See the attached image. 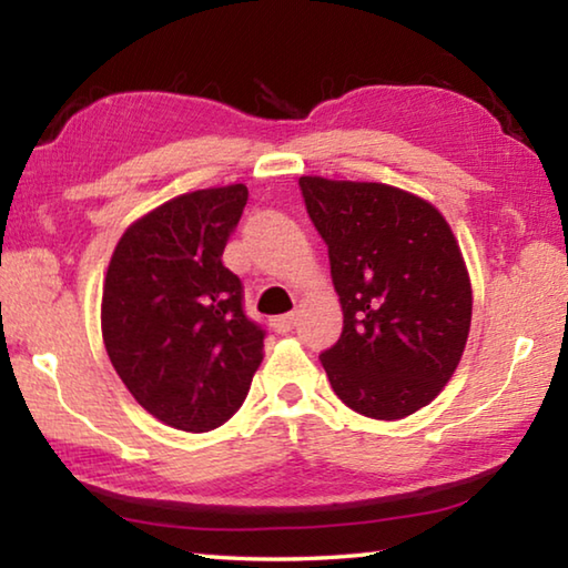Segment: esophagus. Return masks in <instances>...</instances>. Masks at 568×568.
Masks as SVG:
<instances>
[{
	"label": "esophagus",
	"instance_id": "1",
	"mask_svg": "<svg viewBox=\"0 0 568 568\" xmlns=\"http://www.w3.org/2000/svg\"><path fill=\"white\" fill-rule=\"evenodd\" d=\"M297 325V313H287V315H277V318L273 321V328L277 333H291Z\"/></svg>",
	"mask_w": 568,
	"mask_h": 568
}]
</instances>
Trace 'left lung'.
Instances as JSON below:
<instances>
[{
	"label": "left lung",
	"instance_id": "obj_1",
	"mask_svg": "<svg viewBox=\"0 0 568 568\" xmlns=\"http://www.w3.org/2000/svg\"><path fill=\"white\" fill-rule=\"evenodd\" d=\"M301 190L343 307L321 355L335 396L368 418H406L444 390L468 341L474 295L454 230L383 182L303 175Z\"/></svg>",
	"mask_w": 568,
	"mask_h": 568
}]
</instances>
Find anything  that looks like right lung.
<instances>
[{
    "mask_svg": "<svg viewBox=\"0 0 568 568\" xmlns=\"http://www.w3.org/2000/svg\"><path fill=\"white\" fill-rule=\"evenodd\" d=\"M245 185L185 192L150 210L114 245L102 285V341L150 416L205 434L243 406L263 363L261 325L223 265Z\"/></svg>",
    "mask_w": 568,
    "mask_h": 568,
    "instance_id": "right-lung-1",
    "label": "right lung"
}]
</instances>
